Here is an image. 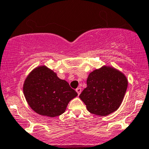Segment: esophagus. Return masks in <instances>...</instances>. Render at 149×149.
Wrapping results in <instances>:
<instances>
[{
  "instance_id": "1",
  "label": "esophagus",
  "mask_w": 149,
  "mask_h": 149,
  "mask_svg": "<svg viewBox=\"0 0 149 149\" xmlns=\"http://www.w3.org/2000/svg\"><path fill=\"white\" fill-rule=\"evenodd\" d=\"M76 92L78 93V94H79H79H81V88L80 87H79V88H76Z\"/></svg>"
}]
</instances>
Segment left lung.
I'll return each mask as SVG.
<instances>
[{"label":"left lung","mask_w":149,"mask_h":149,"mask_svg":"<svg viewBox=\"0 0 149 149\" xmlns=\"http://www.w3.org/2000/svg\"><path fill=\"white\" fill-rule=\"evenodd\" d=\"M86 83L79 97L88 112L100 116L109 115L119 108L127 87L125 75L107 66L91 72Z\"/></svg>","instance_id":"obj_1"}]
</instances>
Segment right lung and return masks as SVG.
I'll return each instance as SVG.
<instances>
[{
	"mask_svg": "<svg viewBox=\"0 0 149 149\" xmlns=\"http://www.w3.org/2000/svg\"><path fill=\"white\" fill-rule=\"evenodd\" d=\"M24 94L30 107L44 116H59L69 102L78 95L65 80L46 66L36 68L25 80Z\"/></svg>",
	"mask_w": 149,
	"mask_h": 149,
	"instance_id": "add662e5",
	"label": "right lung"
}]
</instances>
